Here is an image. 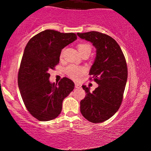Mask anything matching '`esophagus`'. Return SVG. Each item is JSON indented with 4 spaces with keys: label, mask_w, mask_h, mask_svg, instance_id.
Here are the masks:
<instances>
[{
    "label": "esophagus",
    "mask_w": 151,
    "mask_h": 151,
    "mask_svg": "<svg viewBox=\"0 0 151 151\" xmlns=\"http://www.w3.org/2000/svg\"><path fill=\"white\" fill-rule=\"evenodd\" d=\"M74 86H75V88H77V89H79V88L81 87V85L79 84H78V83H75Z\"/></svg>",
    "instance_id": "esophagus-1"
}]
</instances>
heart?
<instances>
[{
  "mask_svg": "<svg viewBox=\"0 0 151 151\" xmlns=\"http://www.w3.org/2000/svg\"><path fill=\"white\" fill-rule=\"evenodd\" d=\"M78 50L81 55L84 53H91V47L90 45L86 43L79 44L78 45ZM85 68L82 67H78V66L71 65L65 69V72L70 78L73 79H77L83 74L85 73Z\"/></svg>",
  "mask_w": 151,
  "mask_h": 151,
  "instance_id": "b5f03b06",
  "label": "heart"
}]
</instances>
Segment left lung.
I'll use <instances>...</instances> for the list:
<instances>
[{
    "label": "left lung",
    "mask_w": 151,
    "mask_h": 151,
    "mask_svg": "<svg viewBox=\"0 0 151 151\" xmlns=\"http://www.w3.org/2000/svg\"><path fill=\"white\" fill-rule=\"evenodd\" d=\"M77 35L96 49L89 75L99 84L91 93L89 87L82 86L86 94L80 101V111L90 122H104L116 114L122 102L128 77L125 57L116 41L107 35L91 31Z\"/></svg>",
    "instance_id": "left-lung-1"
}]
</instances>
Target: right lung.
<instances>
[{
	"label": "right lung",
	"instance_id": "obj_1",
	"mask_svg": "<svg viewBox=\"0 0 151 151\" xmlns=\"http://www.w3.org/2000/svg\"><path fill=\"white\" fill-rule=\"evenodd\" d=\"M77 37L72 32L45 30L31 38L25 47L18 72V87L27 111L37 120L58 117L64 99L74 89V83L67 77L58 84L50 82L49 70L59 63L62 50Z\"/></svg>",
	"mask_w": 151,
	"mask_h": 151
}]
</instances>
